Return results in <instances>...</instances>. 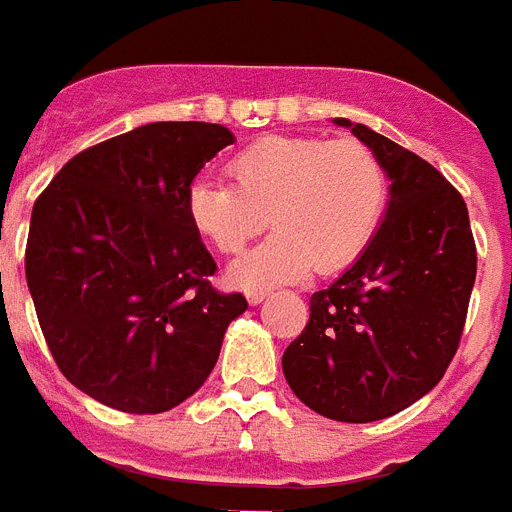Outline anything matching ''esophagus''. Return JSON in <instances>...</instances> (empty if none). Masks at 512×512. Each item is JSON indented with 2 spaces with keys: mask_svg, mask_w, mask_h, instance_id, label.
Masks as SVG:
<instances>
[{
  "mask_svg": "<svg viewBox=\"0 0 512 512\" xmlns=\"http://www.w3.org/2000/svg\"><path fill=\"white\" fill-rule=\"evenodd\" d=\"M266 295H269V290H251V293H248V301H251L253 306H259V303L264 301Z\"/></svg>",
  "mask_w": 512,
  "mask_h": 512,
  "instance_id": "esophagus-1",
  "label": "esophagus"
}]
</instances>
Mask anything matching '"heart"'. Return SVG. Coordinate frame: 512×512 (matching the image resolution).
Listing matches in <instances>:
<instances>
[{
    "instance_id": "1",
    "label": "heart",
    "mask_w": 512,
    "mask_h": 512,
    "mask_svg": "<svg viewBox=\"0 0 512 512\" xmlns=\"http://www.w3.org/2000/svg\"><path fill=\"white\" fill-rule=\"evenodd\" d=\"M227 175L232 185L209 177L190 183L188 217L225 256H238L269 217L272 238L230 272L246 290L353 264L377 235L390 196L382 159L356 138L269 135L232 156Z\"/></svg>"
}]
</instances>
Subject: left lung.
I'll list each match as a JSON object with an SVG mask.
<instances>
[{"label": "left lung", "instance_id": "obj_1", "mask_svg": "<svg viewBox=\"0 0 512 512\" xmlns=\"http://www.w3.org/2000/svg\"><path fill=\"white\" fill-rule=\"evenodd\" d=\"M353 130L382 159L390 204L358 261L311 295V316L282 371L298 400L335 421L369 424L424 398L458 353L476 280L466 201L432 164Z\"/></svg>", "mask_w": 512, "mask_h": 512}]
</instances>
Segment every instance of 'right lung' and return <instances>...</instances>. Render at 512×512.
Masks as SVG:
<instances>
[{
    "label": "right lung",
    "instance_id": "add662e5",
    "mask_svg": "<svg viewBox=\"0 0 512 512\" xmlns=\"http://www.w3.org/2000/svg\"><path fill=\"white\" fill-rule=\"evenodd\" d=\"M232 141L211 122H151L75 154L36 198L25 280L54 363L88 398L164 413L214 369L248 301L209 282L188 188Z\"/></svg>",
    "mask_w": 512,
    "mask_h": 512
}]
</instances>
